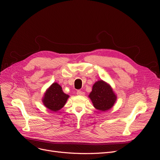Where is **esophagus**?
<instances>
[{
  "label": "esophagus",
  "instance_id": "1",
  "mask_svg": "<svg viewBox=\"0 0 160 160\" xmlns=\"http://www.w3.org/2000/svg\"><path fill=\"white\" fill-rule=\"evenodd\" d=\"M77 94L79 95H83L85 94V93H84V92H83V91H80V90H77Z\"/></svg>",
  "mask_w": 160,
  "mask_h": 160
}]
</instances>
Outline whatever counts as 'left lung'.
<instances>
[{"label":"left lung","mask_w":160,"mask_h":160,"mask_svg":"<svg viewBox=\"0 0 160 160\" xmlns=\"http://www.w3.org/2000/svg\"><path fill=\"white\" fill-rule=\"evenodd\" d=\"M89 98L93 103L94 108L101 111L110 109L117 99V96L111 86L103 80L95 82Z\"/></svg>","instance_id":"1"}]
</instances>
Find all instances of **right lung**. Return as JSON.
<instances>
[{
  "label": "right lung",
  "mask_w": 160,
  "mask_h": 160,
  "mask_svg": "<svg viewBox=\"0 0 160 160\" xmlns=\"http://www.w3.org/2000/svg\"><path fill=\"white\" fill-rule=\"evenodd\" d=\"M69 98V96L62 91L61 85L53 83L46 91L42 101L47 108L56 112L63 107Z\"/></svg>",
  "instance_id": "add662e5"
}]
</instances>
